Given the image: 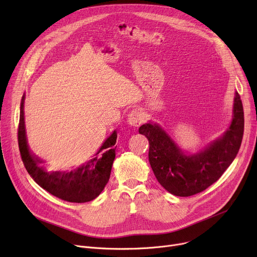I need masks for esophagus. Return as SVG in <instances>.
I'll use <instances>...</instances> for the list:
<instances>
[{
    "label": "esophagus",
    "mask_w": 257,
    "mask_h": 257,
    "mask_svg": "<svg viewBox=\"0 0 257 257\" xmlns=\"http://www.w3.org/2000/svg\"><path fill=\"white\" fill-rule=\"evenodd\" d=\"M146 119V114L140 110V109H134L128 114V124L133 127H139L141 126Z\"/></svg>",
    "instance_id": "esophagus-1"
}]
</instances>
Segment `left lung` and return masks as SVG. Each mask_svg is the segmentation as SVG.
I'll return each instance as SVG.
<instances>
[{"mask_svg":"<svg viewBox=\"0 0 257 257\" xmlns=\"http://www.w3.org/2000/svg\"><path fill=\"white\" fill-rule=\"evenodd\" d=\"M233 116L223 136L196 154L186 155L157 124L148 123L139 132L149 141V161L158 182L178 197L203 192L217 181L235 158L244 134V108L237 91Z\"/></svg>","mask_w":257,"mask_h":257,"instance_id":"8db88e82","label":"left lung"}]
</instances>
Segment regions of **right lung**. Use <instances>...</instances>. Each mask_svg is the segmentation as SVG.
<instances>
[{"instance_id":"1","label":"right lung","mask_w":257,"mask_h":257,"mask_svg":"<svg viewBox=\"0 0 257 257\" xmlns=\"http://www.w3.org/2000/svg\"><path fill=\"white\" fill-rule=\"evenodd\" d=\"M24 102L25 94L21 102L18 140L24 166L32 179L51 195L67 202L84 203L96 199L110 177L115 158L116 131L111 133L97 153L85 164L71 171H53L29 149L25 128Z\"/></svg>"}]
</instances>
